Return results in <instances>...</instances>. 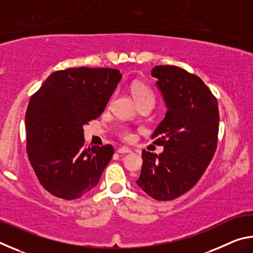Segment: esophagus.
Masks as SVG:
<instances>
[{
  "label": "esophagus",
  "mask_w": 253,
  "mask_h": 253,
  "mask_svg": "<svg viewBox=\"0 0 253 253\" xmlns=\"http://www.w3.org/2000/svg\"><path fill=\"white\" fill-rule=\"evenodd\" d=\"M117 152L119 154H127V153H130L131 149L128 148V147H121V148H118Z\"/></svg>",
  "instance_id": "1"
}]
</instances>
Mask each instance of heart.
<instances>
[{"mask_svg": "<svg viewBox=\"0 0 253 253\" xmlns=\"http://www.w3.org/2000/svg\"><path fill=\"white\" fill-rule=\"evenodd\" d=\"M131 93L134 96L137 104H142L144 101H152L154 102V95L151 89L147 85H145L140 83H135L131 85ZM119 136L124 140H131L134 138V135L131 134L130 130L122 129L119 132Z\"/></svg>", "mask_w": 253, "mask_h": 253, "instance_id": "b5f03b06", "label": "heart"}]
</instances>
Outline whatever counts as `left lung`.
I'll use <instances>...</instances> for the list:
<instances>
[{
	"instance_id": "obj_1",
	"label": "left lung",
	"mask_w": 253,
	"mask_h": 253,
	"mask_svg": "<svg viewBox=\"0 0 253 253\" xmlns=\"http://www.w3.org/2000/svg\"><path fill=\"white\" fill-rule=\"evenodd\" d=\"M166 106L152 139L164 147L160 155L143 151V165L136 183L158 201L174 200L191 190L215 153L219 132L217 100L198 76L175 66H156Z\"/></svg>"
}]
</instances>
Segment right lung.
Returning <instances> with one entry per match:
<instances>
[{
  "mask_svg": "<svg viewBox=\"0 0 253 253\" xmlns=\"http://www.w3.org/2000/svg\"><path fill=\"white\" fill-rule=\"evenodd\" d=\"M122 79L109 68H70L51 74L25 114L27 153L41 185L78 199L95 187L114 154L111 145L84 147V126L99 117Z\"/></svg>",
  "mask_w": 253,
  "mask_h": 253,
  "instance_id": "right-lung-1",
  "label": "right lung"
}]
</instances>
